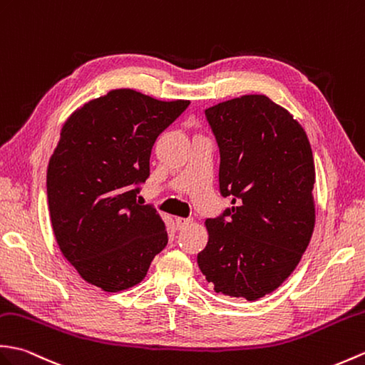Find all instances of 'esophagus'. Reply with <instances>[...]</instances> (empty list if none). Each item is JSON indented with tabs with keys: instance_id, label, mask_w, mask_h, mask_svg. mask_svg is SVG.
<instances>
[{
	"instance_id": "obj_1",
	"label": "esophagus",
	"mask_w": 365,
	"mask_h": 365,
	"mask_svg": "<svg viewBox=\"0 0 365 365\" xmlns=\"http://www.w3.org/2000/svg\"><path fill=\"white\" fill-rule=\"evenodd\" d=\"M191 222L192 221L190 217H175V225H177V228H179V230H183V228L188 227Z\"/></svg>"
}]
</instances>
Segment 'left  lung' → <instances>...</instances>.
I'll list each match as a JSON object with an SVG mask.
<instances>
[{"mask_svg":"<svg viewBox=\"0 0 365 365\" xmlns=\"http://www.w3.org/2000/svg\"><path fill=\"white\" fill-rule=\"evenodd\" d=\"M221 154L219 191L232 196L207 219L197 264L215 291L249 302L289 277L314 232V158L297 120L264 95L205 110Z\"/></svg>","mask_w":365,"mask_h":365,"instance_id":"left-lung-1","label":"left lung"}]
</instances>
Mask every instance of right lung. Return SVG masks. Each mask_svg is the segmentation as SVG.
I'll return each instance as SVG.
<instances>
[{
    "label": "right lung",
    "mask_w": 365,
    "mask_h": 365,
    "mask_svg": "<svg viewBox=\"0 0 365 365\" xmlns=\"http://www.w3.org/2000/svg\"><path fill=\"white\" fill-rule=\"evenodd\" d=\"M188 106L120 88L65 121L48 165V205L61 252L90 284L129 289L166 247L165 222L137 194L157 137Z\"/></svg>",
    "instance_id": "right-lung-1"
}]
</instances>
